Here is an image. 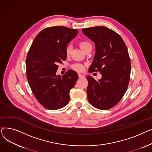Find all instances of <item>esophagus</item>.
I'll return each mask as SVG.
<instances>
[{
    "mask_svg": "<svg viewBox=\"0 0 152 152\" xmlns=\"http://www.w3.org/2000/svg\"><path fill=\"white\" fill-rule=\"evenodd\" d=\"M78 76H79V77L80 78V79L84 77V76L83 75H81V74H79V75H78Z\"/></svg>",
    "mask_w": 152,
    "mask_h": 152,
    "instance_id": "34e87169",
    "label": "esophagus"
}]
</instances>
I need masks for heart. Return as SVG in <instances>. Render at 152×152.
I'll return each instance as SVG.
<instances>
[{"instance_id":"b5f03b06","label":"heart","mask_w":152,"mask_h":152,"mask_svg":"<svg viewBox=\"0 0 152 152\" xmlns=\"http://www.w3.org/2000/svg\"><path fill=\"white\" fill-rule=\"evenodd\" d=\"M78 45L79 46V47L81 48V49L84 51L85 52L87 49H92V45L91 44L87 41H79V43H78ZM71 47L70 45H68L66 47V54L67 55H69L70 52H71ZM72 67H73V68L75 70V71H79V72H81L84 70V66L82 65V64H79V63H76V64H74V65L72 66Z\"/></svg>"}]
</instances>
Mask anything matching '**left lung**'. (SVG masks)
I'll list each match as a JSON object with an SVG mask.
<instances>
[{"label": "left lung", "mask_w": 152, "mask_h": 152, "mask_svg": "<svg viewBox=\"0 0 152 152\" xmlns=\"http://www.w3.org/2000/svg\"><path fill=\"white\" fill-rule=\"evenodd\" d=\"M95 43V53L89 72L99 71L102 78L87 76V98L100 110H108L121 100L130 80L131 61L127 47L115 31L104 26L82 29Z\"/></svg>", "instance_id": "8db88e82"}]
</instances>
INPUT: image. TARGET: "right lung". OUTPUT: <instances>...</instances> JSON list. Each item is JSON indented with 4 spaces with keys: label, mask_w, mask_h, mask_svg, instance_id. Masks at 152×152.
Returning a JSON list of instances; mask_svg holds the SVG:
<instances>
[{
    "label": "right lung",
    "mask_w": 152,
    "mask_h": 152,
    "mask_svg": "<svg viewBox=\"0 0 152 152\" xmlns=\"http://www.w3.org/2000/svg\"><path fill=\"white\" fill-rule=\"evenodd\" d=\"M76 29L47 28L36 36L26 60V76L31 91L45 108L53 110L66 106L78 75L69 69L63 76L56 75L58 63L66 59V47L77 34Z\"/></svg>",
    "instance_id": "1"
}]
</instances>
